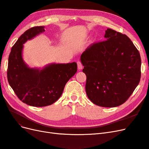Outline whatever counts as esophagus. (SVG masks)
Wrapping results in <instances>:
<instances>
[{"mask_svg": "<svg viewBox=\"0 0 149 149\" xmlns=\"http://www.w3.org/2000/svg\"><path fill=\"white\" fill-rule=\"evenodd\" d=\"M77 65H78V70H82V68H83V65H82V64H81V63L80 61H78V62H77Z\"/></svg>", "mask_w": 149, "mask_h": 149, "instance_id": "1", "label": "esophagus"}]
</instances>
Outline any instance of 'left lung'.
I'll use <instances>...</instances> for the list:
<instances>
[{
	"mask_svg": "<svg viewBox=\"0 0 149 149\" xmlns=\"http://www.w3.org/2000/svg\"><path fill=\"white\" fill-rule=\"evenodd\" d=\"M105 32V41L89 47L80 60L89 100L99 106L114 107L127 101L139 84L141 59L127 35L111 29Z\"/></svg>",
	"mask_w": 149,
	"mask_h": 149,
	"instance_id": "8db88e82",
	"label": "left lung"
}]
</instances>
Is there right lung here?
<instances>
[{
  "label": "right lung",
  "mask_w": 149,
  "mask_h": 149,
  "mask_svg": "<svg viewBox=\"0 0 149 149\" xmlns=\"http://www.w3.org/2000/svg\"><path fill=\"white\" fill-rule=\"evenodd\" d=\"M45 31V26H35L22 34L8 56L7 79L17 97L34 107L52 104L60 97L65 84L77 71L76 62L49 63L43 68H30L22 56L24 44Z\"/></svg>",
  "instance_id": "add662e5"
}]
</instances>
